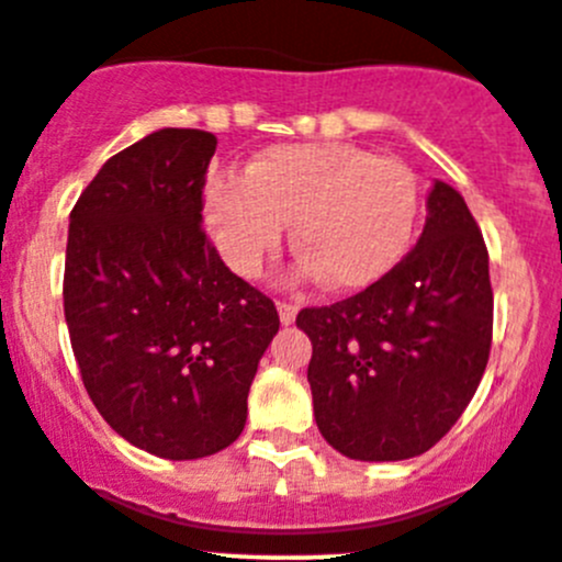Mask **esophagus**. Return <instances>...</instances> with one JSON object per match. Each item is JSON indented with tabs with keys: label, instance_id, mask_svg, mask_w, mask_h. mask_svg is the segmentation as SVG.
I'll return each instance as SVG.
<instances>
[{
	"label": "esophagus",
	"instance_id": "34e87169",
	"mask_svg": "<svg viewBox=\"0 0 562 562\" xmlns=\"http://www.w3.org/2000/svg\"><path fill=\"white\" fill-rule=\"evenodd\" d=\"M276 308H279V319H281V324H294V319H297V305H294V303H286V300H279V303H276Z\"/></svg>",
	"mask_w": 562,
	"mask_h": 562
}]
</instances>
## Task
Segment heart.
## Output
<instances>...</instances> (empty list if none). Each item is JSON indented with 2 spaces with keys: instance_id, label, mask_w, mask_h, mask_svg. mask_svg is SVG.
Returning <instances> with one entry per match:
<instances>
[{
  "instance_id": "b5f03b06",
  "label": "heart",
  "mask_w": 562,
  "mask_h": 562,
  "mask_svg": "<svg viewBox=\"0 0 562 562\" xmlns=\"http://www.w3.org/2000/svg\"><path fill=\"white\" fill-rule=\"evenodd\" d=\"M207 233L224 262L257 279L294 224L300 281L355 292L384 279L411 248L419 181L401 159L349 143L273 146L243 178H216L205 192Z\"/></svg>"
}]
</instances>
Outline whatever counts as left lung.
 <instances>
[{
  "label": "left lung",
  "mask_w": 562,
  "mask_h": 562,
  "mask_svg": "<svg viewBox=\"0 0 562 562\" xmlns=\"http://www.w3.org/2000/svg\"><path fill=\"white\" fill-rule=\"evenodd\" d=\"M324 441L392 462L436 447L471 403L493 344L490 257L465 200L436 181L406 257L355 297L303 308Z\"/></svg>",
  "instance_id": "obj_1"
}]
</instances>
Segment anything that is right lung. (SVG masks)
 Segmentation results:
<instances>
[{
  "label": "right lung",
  "instance_id": "right-lung-1",
  "mask_svg": "<svg viewBox=\"0 0 562 562\" xmlns=\"http://www.w3.org/2000/svg\"><path fill=\"white\" fill-rule=\"evenodd\" d=\"M213 151L211 132H151L110 156L69 213L65 319L83 386L121 438L165 460L240 436L281 324L202 233Z\"/></svg>",
  "mask_w": 562,
  "mask_h": 562
}]
</instances>
